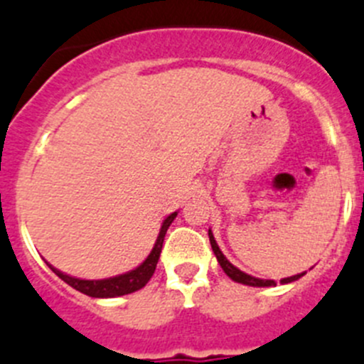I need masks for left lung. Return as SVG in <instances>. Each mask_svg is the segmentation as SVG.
<instances>
[{
	"label": "left lung",
	"instance_id": "1",
	"mask_svg": "<svg viewBox=\"0 0 364 364\" xmlns=\"http://www.w3.org/2000/svg\"><path fill=\"white\" fill-rule=\"evenodd\" d=\"M208 237H210V245H212V250H214L215 257H218V263L221 264L223 272L227 274L228 277H230L232 281H235V283H241V284H248V287H276V281L274 279H259V277H254V276H248V274H245V272H241L239 268H235L234 264L230 263V261L223 255L221 248L218 247V243H215V237L214 234H212V230H208ZM304 276L303 274H297V276H290V277H284V279H281V283L287 284V283H292V281H297L299 277Z\"/></svg>",
	"mask_w": 364,
	"mask_h": 364
}]
</instances>
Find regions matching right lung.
I'll list each match as a JSON object with an SVG mask.
<instances>
[{"mask_svg":"<svg viewBox=\"0 0 364 364\" xmlns=\"http://www.w3.org/2000/svg\"><path fill=\"white\" fill-rule=\"evenodd\" d=\"M178 212L174 214H170L168 218L163 221L161 230H159L158 239H156V245H154L152 252L149 254L145 261H143L139 267H136L134 270L125 272V274H121V276H114V277H107V279H80V277H72L68 274H63L58 268L52 267L50 263L48 268L54 272L55 276L63 279L65 283L70 284L72 288H76L77 292L85 294V296L90 297H119V296H127V294H132L136 290H141L146 283L150 281V277L154 276V272H156V264L159 261V255H161V248H163V241H165V234L168 230L170 223L174 221Z\"/></svg>","mask_w":364,"mask_h":364,"instance_id":"right-lung-1","label":"right lung"}]
</instances>
